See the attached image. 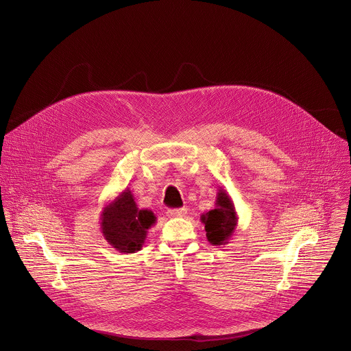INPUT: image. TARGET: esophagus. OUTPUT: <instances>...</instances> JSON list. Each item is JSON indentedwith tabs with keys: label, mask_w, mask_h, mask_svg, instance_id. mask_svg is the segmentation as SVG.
I'll return each instance as SVG.
<instances>
[{
	"label": "esophagus",
	"mask_w": 351,
	"mask_h": 351,
	"mask_svg": "<svg viewBox=\"0 0 351 351\" xmlns=\"http://www.w3.org/2000/svg\"><path fill=\"white\" fill-rule=\"evenodd\" d=\"M186 213H187L186 208H171V210H168L167 214L171 218H179V217H184Z\"/></svg>",
	"instance_id": "obj_1"
}]
</instances>
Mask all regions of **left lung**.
Masks as SVG:
<instances>
[{"label":"left lung","instance_id":"obj_1","mask_svg":"<svg viewBox=\"0 0 351 351\" xmlns=\"http://www.w3.org/2000/svg\"><path fill=\"white\" fill-rule=\"evenodd\" d=\"M237 214L230 195L219 187L215 208L203 214L199 221L204 223L207 239L213 245L228 244L237 226Z\"/></svg>","mask_w":351,"mask_h":351}]
</instances>
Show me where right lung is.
Here are the masks:
<instances>
[{
  "instance_id": "right-lung-1",
  "label": "right lung",
  "mask_w": 351,
  "mask_h": 351,
  "mask_svg": "<svg viewBox=\"0 0 351 351\" xmlns=\"http://www.w3.org/2000/svg\"><path fill=\"white\" fill-rule=\"evenodd\" d=\"M157 218L152 210H140L134 195L125 189L111 203H108L99 217V226L104 239L123 254H132L141 250L148 229Z\"/></svg>"
}]
</instances>
